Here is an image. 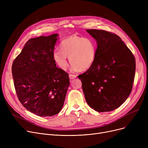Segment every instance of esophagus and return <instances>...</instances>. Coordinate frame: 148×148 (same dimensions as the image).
<instances>
[{
  "label": "esophagus",
  "instance_id": "obj_1",
  "mask_svg": "<svg viewBox=\"0 0 148 148\" xmlns=\"http://www.w3.org/2000/svg\"><path fill=\"white\" fill-rule=\"evenodd\" d=\"M76 77H77V75H73V74H69V77L70 79H74L76 78Z\"/></svg>",
  "mask_w": 148,
  "mask_h": 148
}]
</instances>
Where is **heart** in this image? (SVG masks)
Instances as JSON below:
<instances>
[{"label":"heart","mask_w":148,"mask_h":148,"mask_svg":"<svg viewBox=\"0 0 148 148\" xmlns=\"http://www.w3.org/2000/svg\"><path fill=\"white\" fill-rule=\"evenodd\" d=\"M97 44L90 38L72 35L62 41L60 50H56L53 58L60 68L66 70L69 59L73 71H86L94 63Z\"/></svg>","instance_id":"obj_1"}]
</instances>
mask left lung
<instances>
[{
    "mask_svg": "<svg viewBox=\"0 0 148 148\" xmlns=\"http://www.w3.org/2000/svg\"><path fill=\"white\" fill-rule=\"evenodd\" d=\"M97 41L94 63L78 75L88 105L98 112L113 111L128 98L134 83L136 60L117 35L86 29Z\"/></svg>",
    "mask_w": 148,
    "mask_h": 148,
    "instance_id": "1",
    "label": "left lung"
}]
</instances>
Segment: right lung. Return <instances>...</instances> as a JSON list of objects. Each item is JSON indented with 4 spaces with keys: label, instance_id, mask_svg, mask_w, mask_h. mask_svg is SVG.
Wrapping results in <instances>:
<instances>
[{
    "label": "right lung",
    "instance_id": "right-lung-1",
    "mask_svg": "<svg viewBox=\"0 0 148 148\" xmlns=\"http://www.w3.org/2000/svg\"><path fill=\"white\" fill-rule=\"evenodd\" d=\"M58 36L30 39L12 65L20 103L28 111L42 117L60 112L69 85L68 74L56 67L53 58Z\"/></svg>",
    "mask_w": 148,
    "mask_h": 148
}]
</instances>
